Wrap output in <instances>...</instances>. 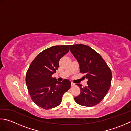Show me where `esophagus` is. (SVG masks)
Listing matches in <instances>:
<instances>
[{
  "instance_id": "esophagus-1",
  "label": "esophagus",
  "mask_w": 131,
  "mask_h": 131,
  "mask_svg": "<svg viewBox=\"0 0 131 131\" xmlns=\"http://www.w3.org/2000/svg\"><path fill=\"white\" fill-rule=\"evenodd\" d=\"M71 86H74V85H75V84H74V83L71 82Z\"/></svg>"
}]
</instances>
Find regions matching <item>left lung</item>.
Instances as JSON below:
<instances>
[{"label":"left lung","instance_id":"obj_1","mask_svg":"<svg viewBox=\"0 0 131 131\" xmlns=\"http://www.w3.org/2000/svg\"><path fill=\"white\" fill-rule=\"evenodd\" d=\"M70 51L79 64L80 71L87 79V85L80 89L79 95L74 100L78 104L84 106H95L104 98L112 82V72L104 60L98 53L84 44L70 46Z\"/></svg>","mask_w":131,"mask_h":131}]
</instances>
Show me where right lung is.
Here are the masks:
<instances>
[{"label":"right lung","instance_id":"obj_1","mask_svg":"<svg viewBox=\"0 0 131 131\" xmlns=\"http://www.w3.org/2000/svg\"><path fill=\"white\" fill-rule=\"evenodd\" d=\"M69 48V45L54 46L44 50L32 61L27 71L26 84L30 95L33 102L44 109L59 105L63 94L71 87L69 80L60 82L52 77Z\"/></svg>","mask_w":131,"mask_h":131}]
</instances>
